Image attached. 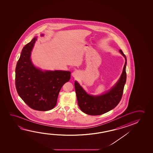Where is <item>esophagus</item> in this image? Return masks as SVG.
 <instances>
[{
	"label": "esophagus",
	"mask_w": 153,
	"mask_h": 153,
	"mask_svg": "<svg viewBox=\"0 0 153 153\" xmlns=\"http://www.w3.org/2000/svg\"><path fill=\"white\" fill-rule=\"evenodd\" d=\"M79 75V73L78 71H77V70H75V71H74L72 73V76H73V77H74V78L78 77Z\"/></svg>",
	"instance_id": "34e87169"
}]
</instances>
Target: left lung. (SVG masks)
<instances>
[{"label": "left lung", "instance_id": "8db88e82", "mask_svg": "<svg viewBox=\"0 0 153 153\" xmlns=\"http://www.w3.org/2000/svg\"><path fill=\"white\" fill-rule=\"evenodd\" d=\"M125 58V62L120 79L109 90L99 95L88 94L77 81L75 82V89L78 105L83 112L90 115H100L108 112L117 106L123 95L126 80V58L122 51H119Z\"/></svg>", "mask_w": 153, "mask_h": 153}]
</instances>
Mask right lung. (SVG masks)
I'll list each match as a JSON object with an SVG mask.
<instances>
[{"label": "right lung", "instance_id": "right-lung-1", "mask_svg": "<svg viewBox=\"0 0 153 153\" xmlns=\"http://www.w3.org/2000/svg\"><path fill=\"white\" fill-rule=\"evenodd\" d=\"M36 40L37 37L33 38L23 48L15 68V86L19 95L30 108L48 111L55 107L61 88L70 80L71 73L36 68L30 59Z\"/></svg>", "mask_w": 153, "mask_h": 153}]
</instances>
